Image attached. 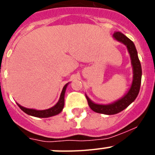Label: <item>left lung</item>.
<instances>
[{
	"label": "left lung",
	"instance_id": "obj_1",
	"mask_svg": "<svg viewBox=\"0 0 155 155\" xmlns=\"http://www.w3.org/2000/svg\"><path fill=\"white\" fill-rule=\"evenodd\" d=\"M113 38L118 42L124 43L127 46L129 53L130 55L134 75H133L132 84L127 94L124 97H122L120 99L117 100L113 103L108 104V105L96 104L93 102L86 95V98L87 100V103H88L89 107L95 113H102V114L105 115L116 114L128 107L137 97L138 93L140 91V83H141V65H140V62L138 58L137 51L134 43L129 38H127L124 34L120 32V31H116L113 34Z\"/></svg>",
	"mask_w": 155,
	"mask_h": 155
}]
</instances>
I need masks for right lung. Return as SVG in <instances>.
Segmentation results:
<instances>
[{
    "label": "right lung",
    "mask_w": 155,
    "mask_h": 155,
    "mask_svg": "<svg viewBox=\"0 0 155 155\" xmlns=\"http://www.w3.org/2000/svg\"><path fill=\"white\" fill-rule=\"evenodd\" d=\"M68 84H66L64 85V87H63V90L61 91V97H60V99H59L58 102L54 106L51 107L50 109H45V110H36V109H27V108H25L21 105H20L19 104H18V105L19 106V108L21 109V110L25 113L26 114L30 115V116H35V117H39V118H47V117H50V116H56V115L59 114L60 113H61L64 109V94H65L66 88L68 87Z\"/></svg>",
    "instance_id": "1"
}]
</instances>
